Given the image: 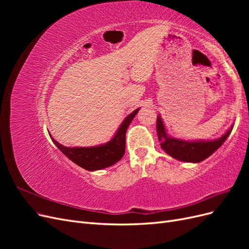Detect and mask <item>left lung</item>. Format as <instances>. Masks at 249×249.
I'll use <instances>...</instances> for the list:
<instances>
[{
    "label": "left lung",
    "mask_w": 249,
    "mask_h": 249,
    "mask_svg": "<svg viewBox=\"0 0 249 249\" xmlns=\"http://www.w3.org/2000/svg\"><path fill=\"white\" fill-rule=\"evenodd\" d=\"M157 134L160 145L165 153L170 157L183 162L198 163L206 160L219 148L231 134L233 124L220 138L215 140H184L173 138L167 134L163 120L160 115L157 118Z\"/></svg>",
    "instance_id": "1"
}]
</instances>
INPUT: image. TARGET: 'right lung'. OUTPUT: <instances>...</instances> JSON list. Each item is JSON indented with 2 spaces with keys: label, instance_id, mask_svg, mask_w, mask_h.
<instances>
[{
  "label": "right lung",
  "instance_id": "1",
  "mask_svg": "<svg viewBox=\"0 0 249 249\" xmlns=\"http://www.w3.org/2000/svg\"><path fill=\"white\" fill-rule=\"evenodd\" d=\"M140 108L127 115L118 127L114 137L105 144L90 147H66L60 144L51 135V139L61 152L80 167L88 171L107 168L117 163L124 155L125 150V133L134 117Z\"/></svg>",
  "mask_w": 249,
  "mask_h": 249
}]
</instances>
